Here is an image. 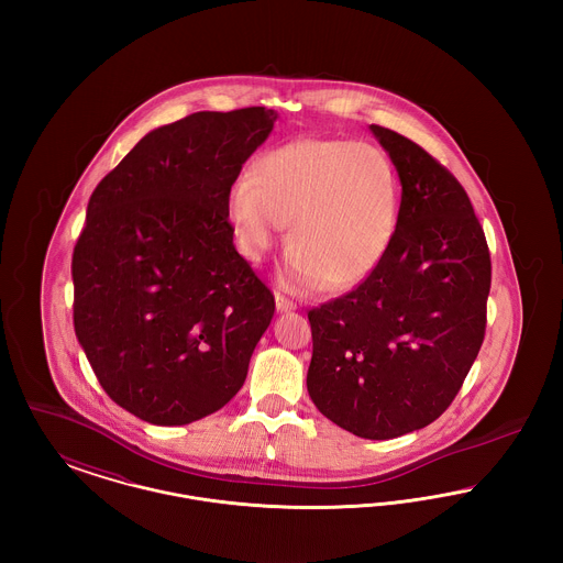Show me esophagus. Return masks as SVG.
<instances>
[{
  "label": "esophagus",
  "instance_id": "34e87169",
  "mask_svg": "<svg viewBox=\"0 0 563 563\" xmlns=\"http://www.w3.org/2000/svg\"><path fill=\"white\" fill-rule=\"evenodd\" d=\"M297 306H295L294 301L291 299H287L285 295L276 294V312H291V310H295Z\"/></svg>",
  "mask_w": 563,
  "mask_h": 563
}]
</instances>
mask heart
Listing matches in <instances>:
<instances>
[{
    "mask_svg": "<svg viewBox=\"0 0 563 563\" xmlns=\"http://www.w3.org/2000/svg\"><path fill=\"white\" fill-rule=\"evenodd\" d=\"M225 209L249 262H262L291 222L283 285L340 294L365 283L395 241L399 181L372 143L301 136L260 154Z\"/></svg>",
    "mask_w": 563,
    "mask_h": 563,
    "instance_id": "1",
    "label": "heart"
}]
</instances>
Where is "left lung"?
Returning <instances> with one entry per match:
<instances>
[{
	"instance_id": "left-lung-1",
	"label": "left lung",
	"mask_w": 563,
	"mask_h": 563,
	"mask_svg": "<svg viewBox=\"0 0 563 563\" xmlns=\"http://www.w3.org/2000/svg\"><path fill=\"white\" fill-rule=\"evenodd\" d=\"M401 181L395 241L349 295L308 312V395L363 439H395L454 401L485 333L489 251L454 175L407 136L375 126Z\"/></svg>"
}]
</instances>
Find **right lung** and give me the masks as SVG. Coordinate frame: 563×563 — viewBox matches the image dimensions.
I'll return each mask as SVG.
<instances>
[{
  "label": "right lung",
  "mask_w": 563,
  "mask_h": 563,
  "mask_svg": "<svg viewBox=\"0 0 563 563\" xmlns=\"http://www.w3.org/2000/svg\"><path fill=\"white\" fill-rule=\"evenodd\" d=\"M276 118L198 111L154 129L88 200L71 262L76 335L103 390L150 424L221 409L274 317L225 202Z\"/></svg>",
  "instance_id": "right-lung-1"
}]
</instances>
